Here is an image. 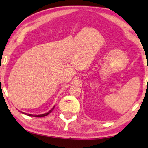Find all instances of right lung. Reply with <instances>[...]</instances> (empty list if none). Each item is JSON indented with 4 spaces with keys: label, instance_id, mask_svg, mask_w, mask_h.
<instances>
[{
    "label": "right lung",
    "instance_id": "1",
    "mask_svg": "<svg viewBox=\"0 0 148 148\" xmlns=\"http://www.w3.org/2000/svg\"><path fill=\"white\" fill-rule=\"evenodd\" d=\"M53 108H53L51 110V111H49L48 113H45V114H42V115H32V114H28V113H23V112H21L22 113H24V114H25V115H28V116H31V117H37V118H41V117H45V116H47V115H48L49 113H51V112L53 110Z\"/></svg>",
    "mask_w": 148,
    "mask_h": 148
}]
</instances>
